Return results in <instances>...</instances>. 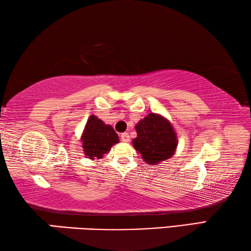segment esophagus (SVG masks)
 <instances>
[{"label": "esophagus", "mask_w": 251, "mask_h": 251, "mask_svg": "<svg viewBox=\"0 0 251 251\" xmlns=\"http://www.w3.org/2000/svg\"><path fill=\"white\" fill-rule=\"evenodd\" d=\"M121 140H122L123 142H125V143L129 142V134H128V133H123V134L121 135Z\"/></svg>", "instance_id": "obj_1"}]
</instances>
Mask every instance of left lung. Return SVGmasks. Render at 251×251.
Masks as SVG:
<instances>
[{
    "mask_svg": "<svg viewBox=\"0 0 251 251\" xmlns=\"http://www.w3.org/2000/svg\"><path fill=\"white\" fill-rule=\"evenodd\" d=\"M137 137L133 146L149 164L169 160L176 153L177 137L171 123L161 115L151 113L135 126Z\"/></svg>",
    "mask_w": 251,
    "mask_h": 251,
    "instance_id": "obj_1",
    "label": "left lung"
}]
</instances>
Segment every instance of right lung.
<instances>
[{
	"instance_id": "obj_1",
	"label": "right lung",
	"mask_w": 251,
	"mask_h": 251,
	"mask_svg": "<svg viewBox=\"0 0 251 251\" xmlns=\"http://www.w3.org/2000/svg\"><path fill=\"white\" fill-rule=\"evenodd\" d=\"M81 142L87 158L95 160L101 158L105 153H108L111 146L119 142V138L113 127L91 115L81 135Z\"/></svg>"
}]
</instances>
